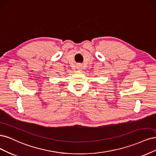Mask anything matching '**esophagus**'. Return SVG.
I'll return each instance as SVG.
<instances>
[{
	"mask_svg": "<svg viewBox=\"0 0 156 156\" xmlns=\"http://www.w3.org/2000/svg\"><path fill=\"white\" fill-rule=\"evenodd\" d=\"M81 67H82V65H80V64H79V65H77V69H81Z\"/></svg>",
	"mask_w": 156,
	"mask_h": 156,
	"instance_id": "34e87169",
	"label": "esophagus"
}]
</instances>
